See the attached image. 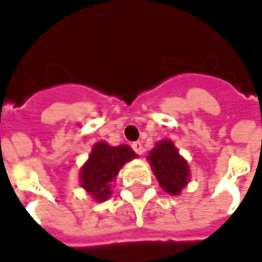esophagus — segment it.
Listing matches in <instances>:
<instances>
[{
  "label": "esophagus",
  "mask_w": 262,
  "mask_h": 262,
  "mask_svg": "<svg viewBox=\"0 0 262 262\" xmlns=\"http://www.w3.org/2000/svg\"><path fill=\"white\" fill-rule=\"evenodd\" d=\"M132 149H133L137 155H143L144 147H143V144L140 143V141H136V143L132 144Z\"/></svg>",
  "instance_id": "34e87169"
}]
</instances>
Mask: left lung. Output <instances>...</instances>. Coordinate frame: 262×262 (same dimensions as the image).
<instances>
[{"mask_svg":"<svg viewBox=\"0 0 262 262\" xmlns=\"http://www.w3.org/2000/svg\"><path fill=\"white\" fill-rule=\"evenodd\" d=\"M148 160L160 186L170 194H179L189 179L186 160L179 156L171 141H160L149 152Z\"/></svg>","mask_w":262,"mask_h":262,"instance_id":"obj_1","label":"left lung"}]
</instances>
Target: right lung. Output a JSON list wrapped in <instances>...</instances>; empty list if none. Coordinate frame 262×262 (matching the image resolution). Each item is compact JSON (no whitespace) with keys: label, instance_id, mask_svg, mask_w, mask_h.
Returning <instances> with one entry per match:
<instances>
[{"label":"right lung","instance_id":"1","mask_svg":"<svg viewBox=\"0 0 262 262\" xmlns=\"http://www.w3.org/2000/svg\"><path fill=\"white\" fill-rule=\"evenodd\" d=\"M135 158L136 154L127 145L110 147L107 143H98L81 168V186L94 200L104 201L110 197L111 182L121 167Z\"/></svg>","mask_w":262,"mask_h":262}]
</instances>
